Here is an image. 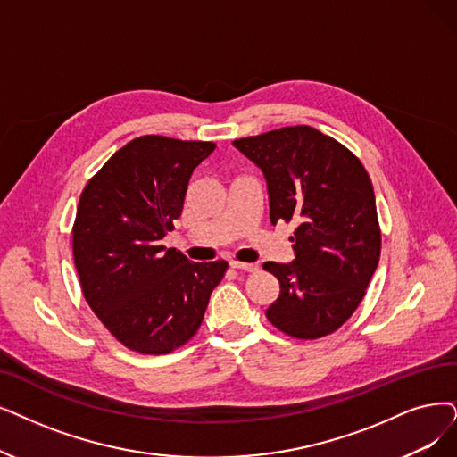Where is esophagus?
I'll return each instance as SVG.
<instances>
[{
	"mask_svg": "<svg viewBox=\"0 0 457 457\" xmlns=\"http://www.w3.org/2000/svg\"><path fill=\"white\" fill-rule=\"evenodd\" d=\"M230 266L236 270H244V271H254L257 270V264H249V262H238V261H230Z\"/></svg>",
	"mask_w": 457,
	"mask_h": 457,
	"instance_id": "34e87169",
	"label": "esophagus"
}]
</instances>
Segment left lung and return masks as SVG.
I'll use <instances>...</instances> for the list:
<instances>
[{
    "label": "left lung",
    "instance_id": "obj_1",
    "mask_svg": "<svg viewBox=\"0 0 457 457\" xmlns=\"http://www.w3.org/2000/svg\"><path fill=\"white\" fill-rule=\"evenodd\" d=\"M266 179L270 221H295V261L264 262L279 281L268 320L287 336L336 332L361 302L380 257L371 179L360 159L309 125L234 140Z\"/></svg>",
    "mask_w": 457,
    "mask_h": 457
}]
</instances>
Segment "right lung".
Wrapping results in <instances>:
<instances>
[{
	"instance_id": "obj_1",
	"label": "right lung",
	"mask_w": 457,
	"mask_h": 457,
	"mask_svg": "<svg viewBox=\"0 0 457 457\" xmlns=\"http://www.w3.org/2000/svg\"><path fill=\"white\" fill-rule=\"evenodd\" d=\"M213 150V142L140 137L82 191L72 254L84 298L108 332L140 354H167L189 341L227 271L225 261L191 262L162 245L193 170Z\"/></svg>"
}]
</instances>
